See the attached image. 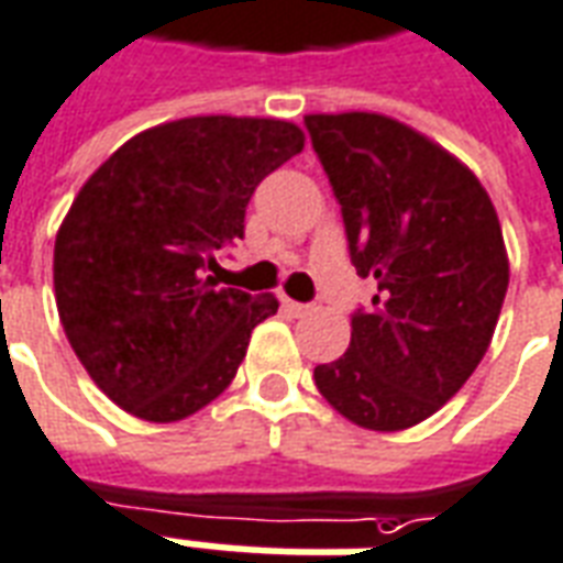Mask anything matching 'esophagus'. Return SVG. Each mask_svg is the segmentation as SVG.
I'll return each instance as SVG.
<instances>
[{
	"label": "esophagus",
	"mask_w": 563,
	"mask_h": 563,
	"mask_svg": "<svg viewBox=\"0 0 563 563\" xmlns=\"http://www.w3.org/2000/svg\"><path fill=\"white\" fill-rule=\"evenodd\" d=\"M282 306H285L287 311H290V314H309L311 311V306H306V302H297V299H290V297H282Z\"/></svg>",
	"instance_id": "1"
}]
</instances>
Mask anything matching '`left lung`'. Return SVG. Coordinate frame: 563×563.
I'll use <instances>...</instances> for the list:
<instances>
[{
    "mask_svg": "<svg viewBox=\"0 0 563 563\" xmlns=\"http://www.w3.org/2000/svg\"><path fill=\"white\" fill-rule=\"evenodd\" d=\"M306 129L356 276L377 282L314 384L344 420L401 432L441 411L489 351L510 285L498 212L467 164L399 119L309 113Z\"/></svg>",
    "mask_w": 563,
    "mask_h": 563,
    "instance_id": "8db88e82",
    "label": "left lung"
}]
</instances>
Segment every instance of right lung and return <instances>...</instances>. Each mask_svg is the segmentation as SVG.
I'll list each match as a JSON object with an SVG mask.
<instances>
[{
	"label": "right lung",
	"instance_id": "1",
	"mask_svg": "<svg viewBox=\"0 0 563 563\" xmlns=\"http://www.w3.org/2000/svg\"><path fill=\"white\" fill-rule=\"evenodd\" d=\"M306 134L273 117H188L134 134L89 176L53 245V290L74 354L113 405L186 420L236 377L276 294L216 287V252Z\"/></svg>",
	"mask_w": 563,
	"mask_h": 563
}]
</instances>
